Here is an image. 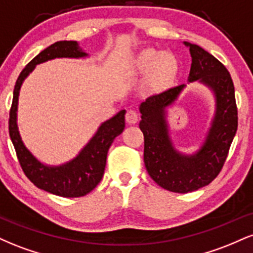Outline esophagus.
<instances>
[{"instance_id": "1", "label": "esophagus", "mask_w": 253, "mask_h": 253, "mask_svg": "<svg viewBox=\"0 0 253 253\" xmlns=\"http://www.w3.org/2000/svg\"><path fill=\"white\" fill-rule=\"evenodd\" d=\"M138 119H139V114H138V112H136V110H134V109H129V110H127V113H126V121L128 124H135L136 121H138Z\"/></svg>"}]
</instances>
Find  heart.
<instances>
[{
    "label": "heart",
    "instance_id": "heart-1",
    "mask_svg": "<svg viewBox=\"0 0 253 253\" xmlns=\"http://www.w3.org/2000/svg\"><path fill=\"white\" fill-rule=\"evenodd\" d=\"M139 65L144 71L153 69L151 83L153 86H164L175 77L177 72L176 59L169 53L162 54L155 50H146L139 57Z\"/></svg>",
    "mask_w": 253,
    "mask_h": 253
}]
</instances>
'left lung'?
I'll return each instance as SVG.
<instances>
[{
    "instance_id": "1",
    "label": "left lung",
    "mask_w": 253,
    "mask_h": 253,
    "mask_svg": "<svg viewBox=\"0 0 253 253\" xmlns=\"http://www.w3.org/2000/svg\"><path fill=\"white\" fill-rule=\"evenodd\" d=\"M191 54L189 82L199 81L215 95V115L202 147L195 155L177 152L170 140L167 107L184 88H170L140 104L144 163L151 178L173 193H190L210 184L221 171L238 128L234 85L225 65L195 43L184 42Z\"/></svg>"
}]
</instances>
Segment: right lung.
Returning <instances> with one entry per match:
<instances>
[{
	"instance_id": "1",
	"label": "right lung",
	"mask_w": 253,
	"mask_h": 253,
	"mask_svg": "<svg viewBox=\"0 0 253 253\" xmlns=\"http://www.w3.org/2000/svg\"><path fill=\"white\" fill-rule=\"evenodd\" d=\"M88 54L83 52L77 42H57L34 57L17 77L14 88L13 102L9 112V135L17 159L27 178L39 189L63 197H81L90 193L100 183L106 168L107 153L115 136L125 128L126 110H120L115 117L98 127L96 134L90 139L80 155L69 163L59 167H47L40 163L26 149L16 125V110L19 92L26 77L36 65L54 58H82Z\"/></svg>"
}]
</instances>
